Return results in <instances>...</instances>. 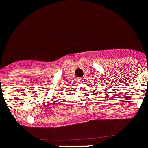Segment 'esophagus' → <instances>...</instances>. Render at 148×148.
I'll use <instances>...</instances> for the list:
<instances>
[{
  "label": "esophagus",
  "instance_id": "34e87169",
  "mask_svg": "<svg viewBox=\"0 0 148 148\" xmlns=\"http://www.w3.org/2000/svg\"><path fill=\"white\" fill-rule=\"evenodd\" d=\"M78 82H79V83H80V84H83L84 82H85V80H84L83 78H79V79H78Z\"/></svg>",
  "mask_w": 148,
  "mask_h": 148
}]
</instances>
